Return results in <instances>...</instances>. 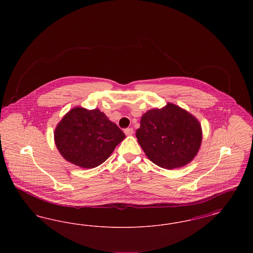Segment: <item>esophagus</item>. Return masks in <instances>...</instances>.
<instances>
[{
    "label": "esophagus",
    "mask_w": 253,
    "mask_h": 253,
    "mask_svg": "<svg viewBox=\"0 0 253 253\" xmlns=\"http://www.w3.org/2000/svg\"><path fill=\"white\" fill-rule=\"evenodd\" d=\"M124 132H125V134L126 135H132V133H133V129L132 128H127V129H125L124 130Z\"/></svg>",
    "instance_id": "esophagus-1"
}]
</instances>
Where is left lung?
Wrapping results in <instances>:
<instances>
[{"instance_id":"1","label":"left lung","mask_w":253,"mask_h":253,"mask_svg":"<svg viewBox=\"0 0 253 253\" xmlns=\"http://www.w3.org/2000/svg\"><path fill=\"white\" fill-rule=\"evenodd\" d=\"M135 136L147 157L160 168L186 166L196 157L202 142L199 121L173 103L148 110Z\"/></svg>"}]
</instances>
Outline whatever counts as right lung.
<instances>
[{
	"label": "right lung",
	"instance_id": "right-lung-1",
	"mask_svg": "<svg viewBox=\"0 0 253 253\" xmlns=\"http://www.w3.org/2000/svg\"><path fill=\"white\" fill-rule=\"evenodd\" d=\"M124 138V132L103 112L81 106L67 112L54 131L60 155L84 169L102 164Z\"/></svg>",
	"mask_w": 253,
	"mask_h": 253
}]
</instances>
